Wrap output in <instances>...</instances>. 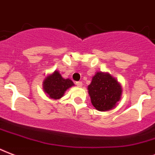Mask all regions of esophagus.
<instances>
[{"instance_id":"1","label":"esophagus","mask_w":155,"mask_h":155,"mask_svg":"<svg viewBox=\"0 0 155 155\" xmlns=\"http://www.w3.org/2000/svg\"><path fill=\"white\" fill-rule=\"evenodd\" d=\"M76 85L78 86H82V82L81 81H76Z\"/></svg>"}]
</instances>
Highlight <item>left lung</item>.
I'll return each mask as SVG.
<instances>
[{
  "mask_svg": "<svg viewBox=\"0 0 155 155\" xmlns=\"http://www.w3.org/2000/svg\"><path fill=\"white\" fill-rule=\"evenodd\" d=\"M93 106L100 111L111 110L120 99L122 89L118 81L108 74L97 73L88 86Z\"/></svg>",
  "mask_w": 155,
  "mask_h": 155,
  "instance_id": "left-lung-1",
  "label": "left lung"
}]
</instances>
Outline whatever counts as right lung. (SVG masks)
<instances>
[{
  "label": "right lung",
  "mask_w": 155,
  "mask_h": 155,
  "mask_svg": "<svg viewBox=\"0 0 155 155\" xmlns=\"http://www.w3.org/2000/svg\"><path fill=\"white\" fill-rule=\"evenodd\" d=\"M70 79H64L59 72L55 71L44 81V90L51 99H58L63 96L67 89L74 86Z\"/></svg>",
  "instance_id": "obj_1"
}]
</instances>
